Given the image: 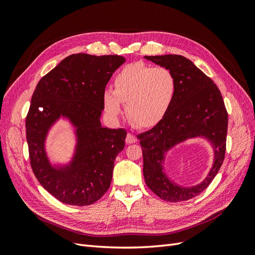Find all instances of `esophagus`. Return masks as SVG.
Instances as JSON below:
<instances>
[{"mask_svg": "<svg viewBox=\"0 0 255 255\" xmlns=\"http://www.w3.org/2000/svg\"><path fill=\"white\" fill-rule=\"evenodd\" d=\"M126 141H127V143H135L136 141H137V138H136V136L134 135V134H130V133H128V135H127V138H126Z\"/></svg>", "mask_w": 255, "mask_h": 255, "instance_id": "34e87169", "label": "esophagus"}]
</instances>
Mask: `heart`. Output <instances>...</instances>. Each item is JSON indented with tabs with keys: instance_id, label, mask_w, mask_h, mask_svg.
Returning <instances> with one entry per match:
<instances>
[{
	"instance_id": "obj_1",
	"label": "heart",
	"mask_w": 255,
	"mask_h": 255,
	"mask_svg": "<svg viewBox=\"0 0 255 255\" xmlns=\"http://www.w3.org/2000/svg\"><path fill=\"white\" fill-rule=\"evenodd\" d=\"M114 87L103 94L105 112L113 118L118 117L123 103L128 119L138 128H148L158 125L170 110L176 83L166 68L134 63L115 76Z\"/></svg>"
}]
</instances>
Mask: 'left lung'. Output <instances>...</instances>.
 Masks as SVG:
<instances>
[{
	"mask_svg": "<svg viewBox=\"0 0 255 255\" xmlns=\"http://www.w3.org/2000/svg\"><path fill=\"white\" fill-rule=\"evenodd\" d=\"M165 67L176 83L170 110L158 125L137 136L143 156V176L146 186L168 202L187 201L208 187L225 159L228 112L216 84L192 61L182 55L144 56ZM204 136L214 148V164L205 181L197 187L182 188L163 171L164 153L188 137Z\"/></svg>",
	"mask_w": 255,
	"mask_h": 255,
	"instance_id": "8db88e82",
	"label": "left lung"
}]
</instances>
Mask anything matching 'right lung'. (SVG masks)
Wrapping results in <instances>:
<instances>
[{
  "instance_id": "obj_1",
  "label": "right lung",
  "mask_w": 255,
  "mask_h": 255,
  "mask_svg": "<svg viewBox=\"0 0 255 255\" xmlns=\"http://www.w3.org/2000/svg\"><path fill=\"white\" fill-rule=\"evenodd\" d=\"M123 63L126 58L118 55L72 54L37 84L25 120L30 166L41 186L60 202L94 204L111 186L114 161L125 149L127 130L103 128L100 118L106 85ZM60 117L76 128L77 146L70 164L53 167L44 142Z\"/></svg>"
}]
</instances>
